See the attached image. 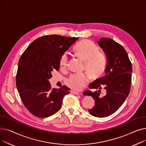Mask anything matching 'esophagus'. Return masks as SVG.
I'll return each mask as SVG.
<instances>
[{
	"label": "esophagus",
	"instance_id": "esophagus-1",
	"mask_svg": "<svg viewBox=\"0 0 146 146\" xmlns=\"http://www.w3.org/2000/svg\"><path fill=\"white\" fill-rule=\"evenodd\" d=\"M71 94H74V95H79L80 94H79L78 92H74V91H71Z\"/></svg>",
	"mask_w": 146,
	"mask_h": 146
}]
</instances>
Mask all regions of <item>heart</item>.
<instances>
[{
    "mask_svg": "<svg viewBox=\"0 0 146 146\" xmlns=\"http://www.w3.org/2000/svg\"><path fill=\"white\" fill-rule=\"evenodd\" d=\"M74 54L84 61V68L92 79H96L103 74L106 66V59L104 54L99 51L96 45L89 40L79 42L73 50ZM68 64L67 56L64 54L60 60L61 69H66ZM89 82L86 74H72L66 80L67 85L75 91H79Z\"/></svg>",
    "mask_w": 146,
    "mask_h": 146,
    "instance_id": "1",
    "label": "heart"
}]
</instances>
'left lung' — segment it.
Here are the masks:
<instances>
[{"mask_svg": "<svg viewBox=\"0 0 146 146\" xmlns=\"http://www.w3.org/2000/svg\"><path fill=\"white\" fill-rule=\"evenodd\" d=\"M98 44L106 57L105 75L90 84V89L98 90H86L83 94L92 96L95 99V106L89 110V113L103 118L117 111L125 101L130 91L133 68L127 52L121 44L106 37L101 38ZM102 87L107 94L101 97Z\"/></svg>", "mask_w": 146, "mask_h": 146, "instance_id": "obj_1", "label": "left lung"}]
</instances>
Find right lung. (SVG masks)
<instances>
[{"instance_id": "1", "label": "right lung", "mask_w": 146, "mask_h": 146, "mask_svg": "<svg viewBox=\"0 0 146 146\" xmlns=\"http://www.w3.org/2000/svg\"><path fill=\"white\" fill-rule=\"evenodd\" d=\"M78 40V37L57 35L39 37L31 44L18 63L16 85L26 108L39 118L50 117L58 111L70 89L63 86L51 89L49 79L58 71L60 60Z\"/></svg>"}]
</instances>
